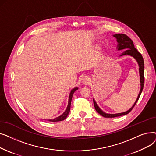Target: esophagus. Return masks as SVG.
<instances>
[{
  "instance_id": "1",
  "label": "esophagus",
  "mask_w": 156,
  "mask_h": 156,
  "mask_svg": "<svg viewBox=\"0 0 156 156\" xmlns=\"http://www.w3.org/2000/svg\"><path fill=\"white\" fill-rule=\"evenodd\" d=\"M88 78L87 76H84L81 78V82L83 83H87L88 82Z\"/></svg>"
}]
</instances>
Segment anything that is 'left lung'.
Instances as JSON below:
<instances>
[{
	"mask_svg": "<svg viewBox=\"0 0 156 156\" xmlns=\"http://www.w3.org/2000/svg\"><path fill=\"white\" fill-rule=\"evenodd\" d=\"M113 36L115 38H116V39H117V42H118V50L119 51V50H122V49H126V51L122 53L121 56L125 55H129L133 57L136 60V61L138 64V66H139V73H140V76L141 88L140 90V93H139V94L138 95L137 99L135 101L133 105L128 111L124 112H122V113L113 114H106L99 108V106L97 105V103L95 102V100L94 99V105L95 110L97 111V112L98 113L100 114L101 116H102L105 118H115V117H118V116L126 115V114H128L133 109L134 106L135 105L137 101H138L139 97H140L141 93L143 90L144 85V59H143V57H142V54L137 51V49L136 48H135L132 40L129 37H128L126 35L122 34H118L114 35Z\"/></svg>",
	"mask_w": 156,
	"mask_h": 156,
	"instance_id": "8db88e82",
	"label": "left lung"
}]
</instances>
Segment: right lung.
Masks as SVG:
<instances>
[{
  "label": "right lung",
  "instance_id": "obj_1",
  "mask_svg": "<svg viewBox=\"0 0 156 156\" xmlns=\"http://www.w3.org/2000/svg\"><path fill=\"white\" fill-rule=\"evenodd\" d=\"M78 90V88L76 87L75 88H73L72 90L70 92V94H69V101H68V107H67V109H66L65 112L62 114V115H61L60 116L57 117L54 119H48L49 121H52V122H56V121H62L64 119H65L66 118V117L68 116V114L70 111V108H71V100H72V97H73V95L74 94V92H75L76 90Z\"/></svg>",
  "mask_w": 156,
  "mask_h": 156
}]
</instances>
